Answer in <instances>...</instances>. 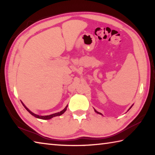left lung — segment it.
<instances>
[{
  "mask_svg": "<svg viewBox=\"0 0 155 155\" xmlns=\"http://www.w3.org/2000/svg\"><path fill=\"white\" fill-rule=\"evenodd\" d=\"M133 106V105H132V106H131V107H130L129 108V109H128V110H129L130 109V108H131V107H132ZM94 111H95V112H96V113H97V114H101V115H103V114H101V113H99V112H98V111H97V110H95V109H94Z\"/></svg>",
  "mask_w": 155,
  "mask_h": 155,
  "instance_id": "obj_1",
  "label": "left lung"
}]
</instances>
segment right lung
<instances>
[{
  "label": "right lung",
  "mask_w": 155,
  "mask_h": 155,
  "mask_svg": "<svg viewBox=\"0 0 155 155\" xmlns=\"http://www.w3.org/2000/svg\"><path fill=\"white\" fill-rule=\"evenodd\" d=\"M21 103L22 104V105L23 106H24V107L26 108V109H27V110L28 112L29 113H30L31 114H32V116H34L35 117H36V118H40V119H42V120H48V119H51V118H53V117H57V116H61V115H62V114H63L64 112L67 110V107H68V105H67V107H66L63 110H61V111H60V112H58V113H54V114H50V115H46V116H41V115H38V114H35L34 113H32V111H31L30 110L28 109V108L25 106V104L22 103V102L21 101Z\"/></svg>",
  "instance_id": "right-lung-1"
}]
</instances>
